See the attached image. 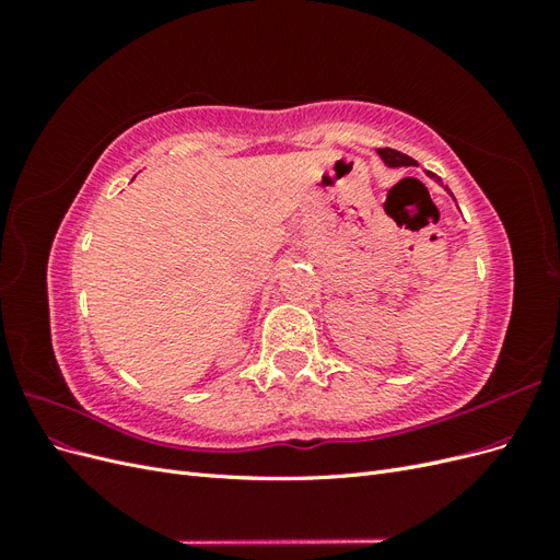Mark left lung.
I'll return each mask as SVG.
<instances>
[{
  "label": "left lung",
  "instance_id": "left-lung-1",
  "mask_svg": "<svg viewBox=\"0 0 560 560\" xmlns=\"http://www.w3.org/2000/svg\"><path fill=\"white\" fill-rule=\"evenodd\" d=\"M378 154H381V159L389 165V167H401V165H418L411 156H406V154H401V151H397V149H378ZM430 177H434L436 182H442V179H439L434 173H428ZM444 186V184H442ZM444 189L448 191V186H444ZM453 196V194H451Z\"/></svg>",
  "mask_w": 560,
  "mask_h": 560
}]
</instances>
